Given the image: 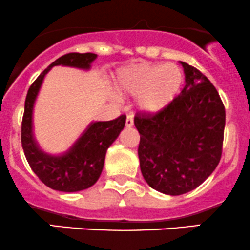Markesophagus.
<instances>
[{"mask_svg":"<svg viewBox=\"0 0 250 250\" xmlns=\"http://www.w3.org/2000/svg\"><path fill=\"white\" fill-rule=\"evenodd\" d=\"M133 125H134V118H133V116H127V120H125V125H127L128 128H130V127H133Z\"/></svg>","mask_w":250,"mask_h":250,"instance_id":"obj_1","label":"esophagus"}]
</instances>
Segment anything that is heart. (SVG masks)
<instances>
[{
	"label": "heart",
	"instance_id": "1",
	"mask_svg": "<svg viewBox=\"0 0 250 250\" xmlns=\"http://www.w3.org/2000/svg\"><path fill=\"white\" fill-rule=\"evenodd\" d=\"M185 81L182 68L173 63L140 62L118 70L115 87L122 97H138L140 109L157 112L177 97Z\"/></svg>",
	"mask_w": 250,
	"mask_h": 250
}]
</instances>
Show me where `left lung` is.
<instances>
[{
    "instance_id": "left-lung-1",
    "label": "left lung",
    "mask_w": 250,
    "mask_h": 250,
    "mask_svg": "<svg viewBox=\"0 0 250 250\" xmlns=\"http://www.w3.org/2000/svg\"><path fill=\"white\" fill-rule=\"evenodd\" d=\"M186 86L157 112L138 111V154L144 178L151 188L181 195L201 185L217 167L223 152L225 107L204 74L188 63Z\"/></svg>"
}]
</instances>
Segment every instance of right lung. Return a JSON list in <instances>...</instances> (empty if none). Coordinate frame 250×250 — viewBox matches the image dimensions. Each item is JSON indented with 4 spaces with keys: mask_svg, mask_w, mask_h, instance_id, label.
Here are the masks:
<instances>
[{
    "mask_svg": "<svg viewBox=\"0 0 250 250\" xmlns=\"http://www.w3.org/2000/svg\"><path fill=\"white\" fill-rule=\"evenodd\" d=\"M97 55L92 52H69L57 59L33 81L25 101L21 122V145L32 171L49 188L60 191H79L97 182L103 170L106 149L120 135L125 125V115L112 121L94 122L88 125L74 146L62 156L44 153L32 134V111L43 79L54 65H69L88 69Z\"/></svg>",
    "mask_w": 250,
    "mask_h": 250,
    "instance_id": "obj_1",
    "label": "right lung"
}]
</instances>
